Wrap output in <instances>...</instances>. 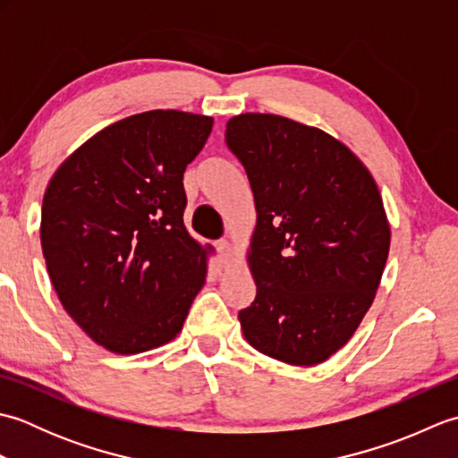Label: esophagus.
I'll list each match as a JSON object with an SVG mask.
<instances>
[{
    "label": "esophagus",
    "mask_w": 458,
    "mask_h": 458,
    "mask_svg": "<svg viewBox=\"0 0 458 458\" xmlns=\"http://www.w3.org/2000/svg\"><path fill=\"white\" fill-rule=\"evenodd\" d=\"M216 250H218V256H220V264H228L232 259V246L228 240H220L216 242Z\"/></svg>",
    "instance_id": "esophagus-1"
}]
</instances>
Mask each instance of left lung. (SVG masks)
<instances>
[{"mask_svg":"<svg viewBox=\"0 0 458 458\" xmlns=\"http://www.w3.org/2000/svg\"><path fill=\"white\" fill-rule=\"evenodd\" d=\"M226 145L256 202L248 264L258 293L238 313L261 354L325 362L372 307L390 251V222L372 174L344 143L276 114H240Z\"/></svg>","mask_w":458,"mask_h":458,"instance_id":"left-lung-1","label":"left lung"}]
</instances>
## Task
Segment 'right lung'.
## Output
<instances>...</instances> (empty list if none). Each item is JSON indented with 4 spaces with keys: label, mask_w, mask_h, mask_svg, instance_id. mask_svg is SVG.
I'll use <instances>...</instances> for the list:
<instances>
[{
    "label": "right lung",
    "mask_w": 458,
    "mask_h": 458,
    "mask_svg": "<svg viewBox=\"0 0 458 458\" xmlns=\"http://www.w3.org/2000/svg\"><path fill=\"white\" fill-rule=\"evenodd\" d=\"M212 122L179 110L130 115L92 135L48 181V277L74 323L110 352L167 344L204 285L212 246L184 228L182 173Z\"/></svg>",
    "instance_id": "add662e5"
}]
</instances>
